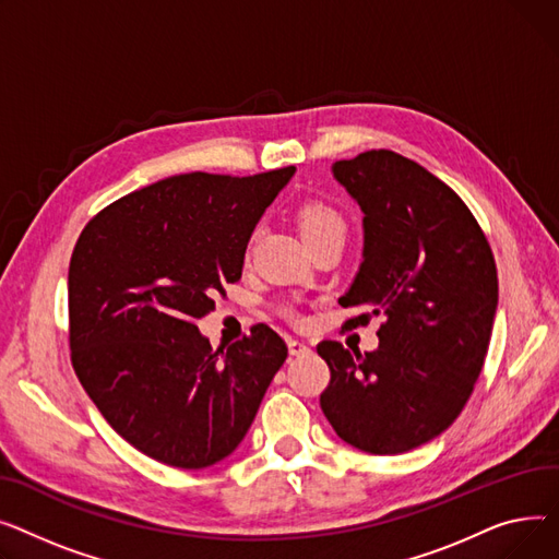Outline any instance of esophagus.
<instances>
[{
    "label": "esophagus",
    "instance_id": "34e87169",
    "mask_svg": "<svg viewBox=\"0 0 559 559\" xmlns=\"http://www.w3.org/2000/svg\"><path fill=\"white\" fill-rule=\"evenodd\" d=\"M288 352H290L293 356H305V354H309L311 349H309V345H307V343L290 338V341H288Z\"/></svg>",
    "mask_w": 559,
    "mask_h": 559
}]
</instances>
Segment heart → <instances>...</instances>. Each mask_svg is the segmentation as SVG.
Here are the masks:
<instances>
[{"mask_svg":"<svg viewBox=\"0 0 559 559\" xmlns=\"http://www.w3.org/2000/svg\"><path fill=\"white\" fill-rule=\"evenodd\" d=\"M298 225L305 239H313L326 233H345L343 216L320 201H307L298 210Z\"/></svg>","mask_w":559,"mask_h":559,"instance_id":"heart-1","label":"heart"}]
</instances>
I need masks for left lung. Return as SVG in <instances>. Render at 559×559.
<instances>
[{
    "label": "left lung",
    "mask_w": 559,
    "mask_h": 559,
    "mask_svg": "<svg viewBox=\"0 0 559 559\" xmlns=\"http://www.w3.org/2000/svg\"><path fill=\"white\" fill-rule=\"evenodd\" d=\"M364 212V259L338 300L383 316L379 347L324 341L332 370L320 408L338 438L397 455L444 433L483 370L499 305L497 264L467 205L440 178L392 151L332 164Z\"/></svg>",
    "instance_id": "left-lung-1"
}]
</instances>
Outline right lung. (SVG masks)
I'll list each match as a JSON object with an SVG mask.
<instances>
[{
  "instance_id": "right-lung-1",
  "label": "right lung",
  "mask_w": 559,
  "mask_h": 559,
  "mask_svg": "<svg viewBox=\"0 0 559 559\" xmlns=\"http://www.w3.org/2000/svg\"><path fill=\"white\" fill-rule=\"evenodd\" d=\"M293 174L171 176L96 214L76 241L74 370L112 429L157 463H221L286 360L269 324L212 349L195 320L214 309L216 290L241 280L254 227Z\"/></svg>"
}]
</instances>
